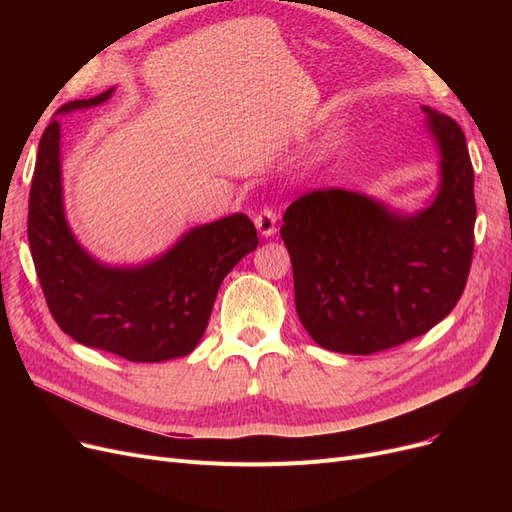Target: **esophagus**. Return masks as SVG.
<instances>
[{
	"label": "esophagus",
	"mask_w": 512,
	"mask_h": 512,
	"mask_svg": "<svg viewBox=\"0 0 512 512\" xmlns=\"http://www.w3.org/2000/svg\"><path fill=\"white\" fill-rule=\"evenodd\" d=\"M254 224L260 230L262 237H271L277 230V215L273 209H262L254 218Z\"/></svg>",
	"instance_id": "obj_1"
}]
</instances>
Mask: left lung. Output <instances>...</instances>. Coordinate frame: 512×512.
Listing matches in <instances>:
<instances>
[{"label":"left lung","instance_id":"1","mask_svg":"<svg viewBox=\"0 0 512 512\" xmlns=\"http://www.w3.org/2000/svg\"><path fill=\"white\" fill-rule=\"evenodd\" d=\"M427 113L442 151V185L412 215L339 188L303 194L284 213L282 239L294 305L322 348L374 354L395 348L453 312L474 254V168L457 121Z\"/></svg>","mask_w":512,"mask_h":512}]
</instances>
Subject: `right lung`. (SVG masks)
<instances>
[{
    "label": "right lung",
    "mask_w": 512,
    "mask_h": 512,
    "mask_svg": "<svg viewBox=\"0 0 512 512\" xmlns=\"http://www.w3.org/2000/svg\"><path fill=\"white\" fill-rule=\"evenodd\" d=\"M113 89L74 100L57 113L89 108ZM27 239L49 312L76 342L132 363H160L190 354L203 337L220 284L256 250L245 213L190 230L173 250L136 269L104 267L76 243L64 218L59 121L42 132L29 190Z\"/></svg>",
    "instance_id": "add662e5"
}]
</instances>
